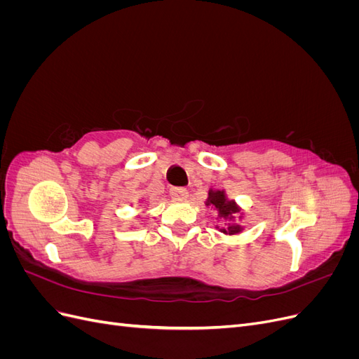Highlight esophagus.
Listing matches in <instances>:
<instances>
[{"mask_svg":"<svg viewBox=\"0 0 359 359\" xmlns=\"http://www.w3.org/2000/svg\"><path fill=\"white\" fill-rule=\"evenodd\" d=\"M170 196H172V199H175V201H184V199L189 198V191L184 187H173L170 190Z\"/></svg>","mask_w":359,"mask_h":359,"instance_id":"obj_1","label":"esophagus"}]
</instances>
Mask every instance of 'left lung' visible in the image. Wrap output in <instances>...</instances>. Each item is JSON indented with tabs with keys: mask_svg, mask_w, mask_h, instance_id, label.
<instances>
[{
	"mask_svg": "<svg viewBox=\"0 0 359 359\" xmlns=\"http://www.w3.org/2000/svg\"><path fill=\"white\" fill-rule=\"evenodd\" d=\"M206 206H212L219 212V217L224 220H229L224 229H220V232L226 235H236L243 232V226L233 223L235 215L240 214L241 208L236 205L235 201H229L226 196L224 190H210L208 191V199H206ZM241 219V217H240Z\"/></svg>",
	"mask_w": 359,
	"mask_h": 359,
	"instance_id": "8db88e82",
	"label": "left lung"
}]
</instances>
